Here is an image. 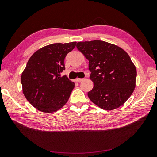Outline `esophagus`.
Listing matches in <instances>:
<instances>
[{"label":"esophagus","instance_id":"1","mask_svg":"<svg viewBox=\"0 0 157 157\" xmlns=\"http://www.w3.org/2000/svg\"><path fill=\"white\" fill-rule=\"evenodd\" d=\"M84 79H82V78H76L75 79V82H82V80H83Z\"/></svg>","mask_w":157,"mask_h":157}]
</instances>
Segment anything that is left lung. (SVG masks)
Segmentation results:
<instances>
[{
  "mask_svg": "<svg viewBox=\"0 0 157 157\" xmlns=\"http://www.w3.org/2000/svg\"><path fill=\"white\" fill-rule=\"evenodd\" d=\"M76 46L89 62L94 82L89 99L105 110L120 107L136 86V68L129 55L118 46L100 40L78 42Z\"/></svg>",
  "mask_w": 157,
  "mask_h": 157,
  "instance_id": "8db88e82",
  "label": "left lung"
}]
</instances>
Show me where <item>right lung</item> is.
I'll list each match as a JSON object with an SVG mask.
<instances>
[{
  "label": "right lung",
  "instance_id": "1",
  "mask_svg": "<svg viewBox=\"0 0 157 157\" xmlns=\"http://www.w3.org/2000/svg\"><path fill=\"white\" fill-rule=\"evenodd\" d=\"M77 42L48 45L34 53L21 75L23 95L37 110L53 113L67 102L75 83L66 75L64 59Z\"/></svg>",
  "mask_w": 157,
  "mask_h": 157
}]
</instances>
